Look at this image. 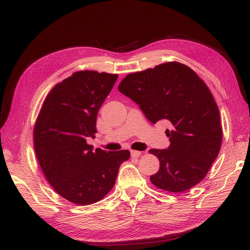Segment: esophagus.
Instances as JSON below:
<instances>
[{"mask_svg": "<svg viewBox=\"0 0 250 250\" xmlns=\"http://www.w3.org/2000/svg\"><path fill=\"white\" fill-rule=\"evenodd\" d=\"M139 155H142L141 151H137V150H131V156H132V158H138Z\"/></svg>", "mask_w": 250, "mask_h": 250, "instance_id": "obj_1", "label": "esophagus"}]
</instances>
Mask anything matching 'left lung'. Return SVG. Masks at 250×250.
I'll return each instance as SVG.
<instances>
[{"instance_id": "left-lung-1", "label": "left lung", "mask_w": 250, "mask_h": 250, "mask_svg": "<svg viewBox=\"0 0 250 250\" xmlns=\"http://www.w3.org/2000/svg\"><path fill=\"white\" fill-rule=\"evenodd\" d=\"M118 90L138 104L150 123L167 121V149H151L160 169L150 180L156 188L180 193L206 177L222 146L216 102L197 73L170 62L130 73Z\"/></svg>"}]
</instances>
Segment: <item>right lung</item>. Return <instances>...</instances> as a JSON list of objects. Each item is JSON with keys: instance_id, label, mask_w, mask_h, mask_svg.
<instances>
[{"instance_id": "obj_1", "label": "right lung", "mask_w": 250, "mask_h": 250, "mask_svg": "<svg viewBox=\"0 0 250 250\" xmlns=\"http://www.w3.org/2000/svg\"><path fill=\"white\" fill-rule=\"evenodd\" d=\"M117 74L79 71L54 86L40 109L34 146L49 183L63 198L80 206L101 200L116 182L129 150L105 151L86 143L95 137L99 108Z\"/></svg>"}]
</instances>
